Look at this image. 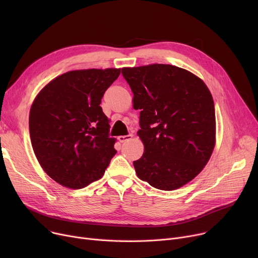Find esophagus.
I'll return each instance as SVG.
<instances>
[{"label":"esophagus","mask_w":258,"mask_h":258,"mask_svg":"<svg viewBox=\"0 0 258 258\" xmlns=\"http://www.w3.org/2000/svg\"><path fill=\"white\" fill-rule=\"evenodd\" d=\"M132 138H133V135L130 134V135H127V136H119V137H118V140H119V142L123 143V142H125V141L131 140Z\"/></svg>","instance_id":"esophagus-1"}]
</instances>
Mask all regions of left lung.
I'll list each match as a JSON object with an SVG mask.
<instances>
[{
  "label": "left lung",
  "mask_w": 258,
  "mask_h": 258,
  "mask_svg": "<svg viewBox=\"0 0 258 258\" xmlns=\"http://www.w3.org/2000/svg\"><path fill=\"white\" fill-rule=\"evenodd\" d=\"M141 110L137 135L144 145L134 161L138 178L161 190H174L203 170L215 146L212 95L200 77L172 64L122 68Z\"/></svg>",
  "instance_id": "1"
}]
</instances>
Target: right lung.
Returning <instances> with one entry per match:
<instances>
[{
	"label": "right lung",
	"instance_id": "obj_1",
	"mask_svg": "<svg viewBox=\"0 0 258 258\" xmlns=\"http://www.w3.org/2000/svg\"><path fill=\"white\" fill-rule=\"evenodd\" d=\"M119 75L116 68L69 71L36 95L29 114L33 152L61 186L80 189L99 180L116 154L100 103Z\"/></svg>",
	"mask_w": 258,
	"mask_h": 258
}]
</instances>
